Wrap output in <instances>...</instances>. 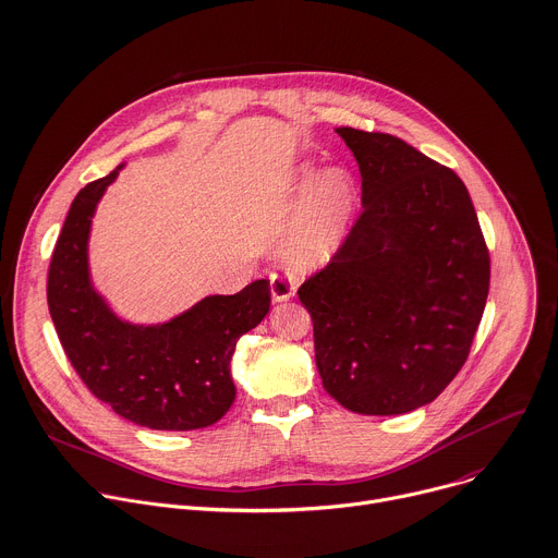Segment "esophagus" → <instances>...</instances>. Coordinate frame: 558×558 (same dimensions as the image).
<instances>
[{
	"label": "esophagus",
	"instance_id": "34e87169",
	"mask_svg": "<svg viewBox=\"0 0 558 558\" xmlns=\"http://www.w3.org/2000/svg\"><path fill=\"white\" fill-rule=\"evenodd\" d=\"M270 292L275 301H288L294 294V281L288 275H270Z\"/></svg>",
	"mask_w": 558,
	"mask_h": 558
}]
</instances>
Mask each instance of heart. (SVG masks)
<instances>
[{"label":"heart","mask_w":558,"mask_h":558,"mask_svg":"<svg viewBox=\"0 0 558 558\" xmlns=\"http://www.w3.org/2000/svg\"><path fill=\"white\" fill-rule=\"evenodd\" d=\"M290 189L303 193L283 262L296 272L326 266L341 247L356 206L354 181L345 170H319L303 163L290 177Z\"/></svg>","instance_id":"b5f03b06"}]
</instances>
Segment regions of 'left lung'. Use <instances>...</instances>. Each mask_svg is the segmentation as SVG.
Masks as SVG:
<instances>
[{
    "instance_id": "1",
    "label": "left lung",
    "mask_w": 558,
    "mask_h": 558,
    "mask_svg": "<svg viewBox=\"0 0 558 558\" xmlns=\"http://www.w3.org/2000/svg\"><path fill=\"white\" fill-rule=\"evenodd\" d=\"M361 172V215L299 301L326 392L356 414H405L463 367L489 253L454 170L386 133L337 129Z\"/></svg>"
}]
</instances>
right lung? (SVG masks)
Listing matches in <instances>:
<instances>
[{
  "label": "right lung",
  "mask_w": 558,
  "mask_h": 558,
  "mask_svg": "<svg viewBox=\"0 0 558 558\" xmlns=\"http://www.w3.org/2000/svg\"><path fill=\"white\" fill-rule=\"evenodd\" d=\"M119 170L84 185L54 243L46 296L57 337L86 388L119 416L150 429L208 427L234 401L230 359L268 315L270 283L206 296L166 324L121 322L88 272L90 219Z\"/></svg>",
  "instance_id": "obj_1"
}]
</instances>
